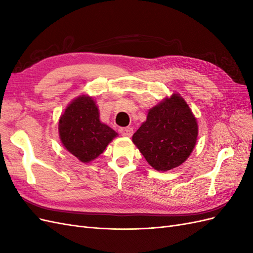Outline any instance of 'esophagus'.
I'll return each mask as SVG.
<instances>
[{
	"mask_svg": "<svg viewBox=\"0 0 253 253\" xmlns=\"http://www.w3.org/2000/svg\"><path fill=\"white\" fill-rule=\"evenodd\" d=\"M120 134L125 137H131L133 135V128L132 127H124L120 129Z\"/></svg>",
	"mask_w": 253,
	"mask_h": 253,
	"instance_id": "esophagus-1",
	"label": "esophagus"
}]
</instances>
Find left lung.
<instances>
[{
	"label": "left lung",
	"instance_id": "1",
	"mask_svg": "<svg viewBox=\"0 0 253 253\" xmlns=\"http://www.w3.org/2000/svg\"><path fill=\"white\" fill-rule=\"evenodd\" d=\"M197 135L198 125L192 111L185 99L174 93L149 110L147 120L132 140L151 167L165 172L186 162Z\"/></svg>",
	"mask_w": 253,
	"mask_h": 253
}]
</instances>
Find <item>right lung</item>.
I'll return each mask as SVG.
<instances>
[{
    "instance_id": "1",
    "label": "right lung",
    "mask_w": 253,
    "mask_h": 253,
    "mask_svg": "<svg viewBox=\"0 0 253 253\" xmlns=\"http://www.w3.org/2000/svg\"><path fill=\"white\" fill-rule=\"evenodd\" d=\"M58 126L63 147L82 163L96 159L118 136L100 121L98 105L88 95L78 96L66 106Z\"/></svg>"
}]
</instances>
